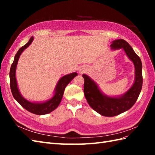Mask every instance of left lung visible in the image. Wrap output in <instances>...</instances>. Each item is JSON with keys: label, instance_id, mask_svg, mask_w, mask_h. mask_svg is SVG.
Masks as SVG:
<instances>
[{"label": "left lung", "instance_id": "obj_1", "mask_svg": "<svg viewBox=\"0 0 155 155\" xmlns=\"http://www.w3.org/2000/svg\"><path fill=\"white\" fill-rule=\"evenodd\" d=\"M112 49L123 48L128 57L133 62L135 67V81L131 88L123 96L110 97L101 93L97 84L87 74L84 79V94L90 107L98 113L105 117H114L128 110L136 103L142 89V62L133 48L123 39L113 41Z\"/></svg>", "mask_w": 155, "mask_h": 155}]
</instances>
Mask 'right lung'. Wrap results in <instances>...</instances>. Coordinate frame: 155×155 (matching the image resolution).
Listing matches in <instances>:
<instances>
[{"label":"right lung","mask_w":155,"mask_h":155,"mask_svg":"<svg viewBox=\"0 0 155 155\" xmlns=\"http://www.w3.org/2000/svg\"><path fill=\"white\" fill-rule=\"evenodd\" d=\"M34 38L31 37L30 40L28 41L27 44L23 46L21 48H20L18 52L15 57L14 61L11 67V70H10V86H11V89L12 94L13 97L18 102V103L21 105V106L25 108L26 110L35 114L37 115H43L48 113H50L51 112L53 111L58 107L62 100V96H63L64 91L67 85L70 83V82L73 79V78L77 76V72H73L69 74H67L62 77L57 85L55 89V94L52 98L48 100L47 102L42 103H31L25 98L22 97V95L20 93L18 88L17 87V83H16V68L17 65V62L20 55L21 54L22 51L27 48L29 45H30Z\"/></svg>","instance_id":"add662e5"}]
</instances>
